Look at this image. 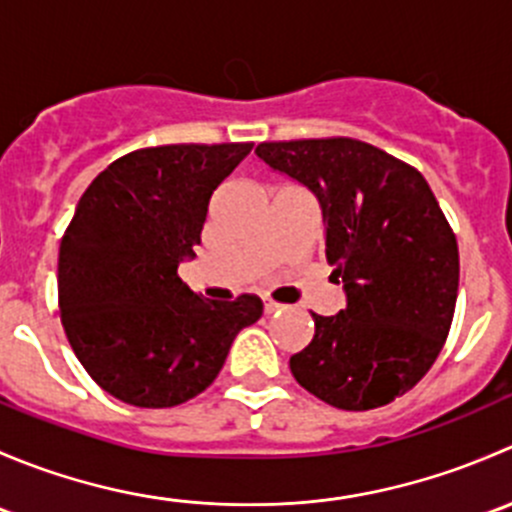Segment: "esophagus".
Listing matches in <instances>:
<instances>
[{"label": "esophagus", "instance_id": "1", "mask_svg": "<svg viewBox=\"0 0 512 512\" xmlns=\"http://www.w3.org/2000/svg\"><path fill=\"white\" fill-rule=\"evenodd\" d=\"M262 307H265V314H272V312H280L282 304H277L275 299L270 297H262Z\"/></svg>", "mask_w": 512, "mask_h": 512}]
</instances>
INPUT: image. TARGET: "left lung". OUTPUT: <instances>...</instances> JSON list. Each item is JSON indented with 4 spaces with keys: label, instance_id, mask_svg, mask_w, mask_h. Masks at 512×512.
I'll return each mask as SVG.
<instances>
[{
    "label": "left lung",
    "instance_id": "1",
    "mask_svg": "<svg viewBox=\"0 0 512 512\" xmlns=\"http://www.w3.org/2000/svg\"><path fill=\"white\" fill-rule=\"evenodd\" d=\"M272 170L319 200L322 257L347 307L314 314V337L289 359L299 386L344 411L391 404L426 376L446 344L458 297V242L426 178L356 138L272 141Z\"/></svg>",
    "mask_w": 512,
    "mask_h": 512
}]
</instances>
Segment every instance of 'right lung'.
Wrapping results in <instances>:
<instances>
[{"instance_id": "right-lung-1", "label": "right lung", "mask_w": 512, "mask_h": 512, "mask_svg": "<svg viewBox=\"0 0 512 512\" xmlns=\"http://www.w3.org/2000/svg\"><path fill=\"white\" fill-rule=\"evenodd\" d=\"M252 143H175L113 160L81 195L59 247V312L76 359L118 401L170 409L208 389L255 294L205 299L178 277L213 190Z\"/></svg>"}]
</instances>
